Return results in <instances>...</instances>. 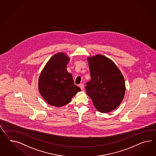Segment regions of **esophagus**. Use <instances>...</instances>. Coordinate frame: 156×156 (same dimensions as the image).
I'll use <instances>...</instances> for the list:
<instances>
[{
	"label": "esophagus",
	"instance_id": "esophagus-1",
	"mask_svg": "<svg viewBox=\"0 0 156 156\" xmlns=\"http://www.w3.org/2000/svg\"><path fill=\"white\" fill-rule=\"evenodd\" d=\"M79 87H80V89L82 90H83V89H84V84H83V83H80V84H79Z\"/></svg>",
	"mask_w": 156,
	"mask_h": 156
}]
</instances>
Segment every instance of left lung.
I'll return each instance as SVG.
<instances>
[{
    "instance_id": "left-lung-1",
    "label": "left lung",
    "mask_w": 156,
    "mask_h": 156,
    "mask_svg": "<svg viewBox=\"0 0 156 156\" xmlns=\"http://www.w3.org/2000/svg\"><path fill=\"white\" fill-rule=\"evenodd\" d=\"M87 59L91 80L86 83V93L98 111L110 112L120 105L124 97V76L114 62L104 55Z\"/></svg>"
}]
</instances>
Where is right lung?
Wrapping results in <instances>:
<instances>
[{
    "label": "right lung",
    "mask_w": 156,
    "mask_h": 156,
    "mask_svg": "<svg viewBox=\"0 0 156 156\" xmlns=\"http://www.w3.org/2000/svg\"><path fill=\"white\" fill-rule=\"evenodd\" d=\"M70 58L64 53L53 55L43 69L38 78V90L50 105L60 107L72 101L80 88L74 84L66 66Z\"/></svg>",
    "instance_id": "add662e5"
}]
</instances>
